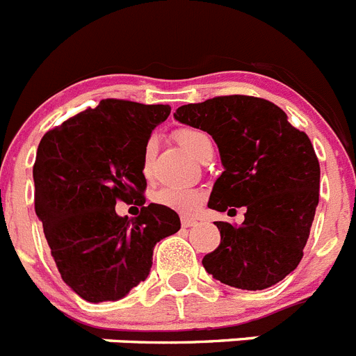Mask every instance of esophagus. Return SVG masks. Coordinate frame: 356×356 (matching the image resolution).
Masks as SVG:
<instances>
[{
    "instance_id": "1",
    "label": "esophagus",
    "mask_w": 356,
    "mask_h": 356,
    "mask_svg": "<svg viewBox=\"0 0 356 356\" xmlns=\"http://www.w3.org/2000/svg\"><path fill=\"white\" fill-rule=\"evenodd\" d=\"M196 225L197 221H194V219H188V217H184V219H181V226H184V228H191V226Z\"/></svg>"
}]
</instances>
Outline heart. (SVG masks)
<instances>
[{
    "label": "heart",
    "instance_id": "heart-1",
    "mask_svg": "<svg viewBox=\"0 0 356 356\" xmlns=\"http://www.w3.org/2000/svg\"><path fill=\"white\" fill-rule=\"evenodd\" d=\"M176 140L187 151L188 155H200L201 147L210 143L209 135L205 131L196 130V128H180L176 131ZM153 151H155V143L149 140L143 151V172L149 176L151 162H153ZM153 201L156 205L165 207L169 210H175L184 216H193L197 212L203 201H205V193L201 188L194 187H162L153 194Z\"/></svg>",
    "mask_w": 356,
    "mask_h": 356
}]
</instances>
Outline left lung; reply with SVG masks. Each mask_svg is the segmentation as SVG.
Masks as SVG:
<instances>
[{
	"label": "left lung",
	"mask_w": 356,
	"mask_h": 356,
	"mask_svg": "<svg viewBox=\"0 0 356 356\" xmlns=\"http://www.w3.org/2000/svg\"><path fill=\"white\" fill-rule=\"evenodd\" d=\"M176 121L212 135L225 171L209 207L244 222L217 221L221 244L203 267L221 284L262 291L282 282L303 259L319 203V160L305 131L275 103L253 96H219L176 110Z\"/></svg>",
	"instance_id": "left-lung-1"
}]
</instances>
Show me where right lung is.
Instances as JSON below:
<instances>
[{
  "label": "right lung",
  "mask_w": 356,
  "mask_h": 356,
  "mask_svg": "<svg viewBox=\"0 0 356 356\" xmlns=\"http://www.w3.org/2000/svg\"><path fill=\"white\" fill-rule=\"evenodd\" d=\"M169 114V105L102 99L40 140L35 213L62 280L85 301L124 298L149 275L156 242L180 229L175 210L144 207L143 151ZM118 200L141 213L118 216Z\"/></svg>",
  "instance_id": "add662e5"
}]
</instances>
